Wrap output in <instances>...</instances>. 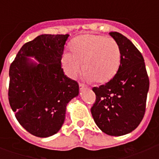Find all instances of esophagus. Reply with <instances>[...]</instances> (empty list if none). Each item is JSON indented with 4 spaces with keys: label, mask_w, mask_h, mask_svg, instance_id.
Here are the masks:
<instances>
[{
    "label": "esophagus",
    "mask_w": 159,
    "mask_h": 159,
    "mask_svg": "<svg viewBox=\"0 0 159 159\" xmlns=\"http://www.w3.org/2000/svg\"><path fill=\"white\" fill-rule=\"evenodd\" d=\"M79 87H80V90H83V89H89V88L88 87V86L84 85V84H81V83H80V84H79Z\"/></svg>",
    "instance_id": "34e87169"
}]
</instances>
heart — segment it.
I'll list each match as a JSON object with an SVG mask.
<instances>
[{
  "instance_id": "heart-1",
  "label": "heart",
  "mask_w": 159,
  "mask_h": 159,
  "mask_svg": "<svg viewBox=\"0 0 159 159\" xmlns=\"http://www.w3.org/2000/svg\"><path fill=\"white\" fill-rule=\"evenodd\" d=\"M70 52H65L61 62L67 75L76 77L83 68L84 78L98 83L109 81L121 65V49L115 39L103 35L82 34L72 41Z\"/></svg>"
}]
</instances>
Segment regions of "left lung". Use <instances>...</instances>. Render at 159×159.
<instances>
[{"instance_id": "left-lung-1", "label": "left lung", "mask_w": 159, "mask_h": 159, "mask_svg": "<svg viewBox=\"0 0 159 159\" xmlns=\"http://www.w3.org/2000/svg\"><path fill=\"white\" fill-rule=\"evenodd\" d=\"M109 34L119 44L121 65L108 82L92 89L96 100L91 112L104 133L121 136L135 129L145 115L149 79L143 56L132 42L118 32Z\"/></svg>"}]
</instances>
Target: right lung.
I'll return each instance as SVG.
<instances>
[{
    "label": "right lung",
    "mask_w": 159,
    "mask_h": 159,
    "mask_svg": "<svg viewBox=\"0 0 159 159\" xmlns=\"http://www.w3.org/2000/svg\"><path fill=\"white\" fill-rule=\"evenodd\" d=\"M69 34H41L24 44L9 69L8 99L20 125L33 135L56 134L65 118L66 106L78 95V82L61 68ZM28 57H34L38 63Z\"/></svg>",
    "instance_id": "add662e5"
}]
</instances>
